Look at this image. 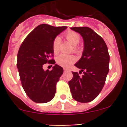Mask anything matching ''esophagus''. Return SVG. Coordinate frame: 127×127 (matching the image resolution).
Segmentation results:
<instances>
[{"instance_id": "34e87169", "label": "esophagus", "mask_w": 127, "mask_h": 127, "mask_svg": "<svg viewBox=\"0 0 127 127\" xmlns=\"http://www.w3.org/2000/svg\"><path fill=\"white\" fill-rule=\"evenodd\" d=\"M68 71H69L68 69H67V68H64V72Z\"/></svg>"}]
</instances>
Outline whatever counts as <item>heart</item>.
I'll use <instances>...</instances> for the list:
<instances>
[{
    "label": "heart",
    "mask_w": 127,
    "mask_h": 127,
    "mask_svg": "<svg viewBox=\"0 0 127 127\" xmlns=\"http://www.w3.org/2000/svg\"><path fill=\"white\" fill-rule=\"evenodd\" d=\"M66 39L73 45V51L76 53H79L81 51L80 47L78 46L80 41V36L78 33L74 31H69L65 34ZM60 46H61V39L59 37H56L54 39L52 44L53 53L55 54H58L60 51ZM75 57L71 55L61 54L56 58V63L60 66L63 67H67L71 66L72 64L75 63Z\"/></svg>",
    "instance_id": "heart-1"
}]
</instances>
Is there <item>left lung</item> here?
<instances>
[{
	"label": "left lung",
	"instance_id": "obj_1",
	"mask_svg": "<svg viewBox=\"0 0 127 127\" xmlns=\"http://www.w3.org/2000/svg\"><path fill=\"white\" fill-rule=\"evenodd\" d=\"M84 41V50L80 60L75 64L80 69L79 74L72 72L69 81L72 96L80 103H88L95 99L103 89L109 69V54L103 38L88 27H74Z\"/></svg>",
	"mask_w": 127,
	"mask_h": 127
}]
</instances>
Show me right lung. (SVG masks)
Segmentation results:
<instances>
[{
  "label": "right lung",
  "instance_id": "obj_1",
  "mask_svg": "<svg viewBox=\"0 0 127 127\" xmlns=\"http://www.w3.org/2000/svg\"><path fill=\"white\" fill-rule=\"evenodd\" d=\"M66 28L40 24L28 34L20 46L17 67L21 85L28 96L35 103H48L54 98L56 84L63 69L55 64L51 71H44L43 64L55 63L53 59V42Z\"/></svg>",
  "mask_w": 127,
  "mask_h": 127
}]
</instances>
